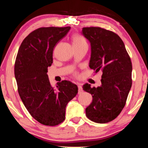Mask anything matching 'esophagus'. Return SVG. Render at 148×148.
<instances>
[{"mask_svg": "<svg viewBox=\"0 0 148 148\" xmlns=\"http://www.w3.org/2000/svg\"><path fill=\"white\" fill-rule=\"evenodd\" d=\"M82 92H83L82 87V86H81V85H79V86H78V94H82Z\"/></svg>", "mask_w": 148, "mask_h": 148, "instance_id": "obj_1", "label": "esophagus"}]
</instances>
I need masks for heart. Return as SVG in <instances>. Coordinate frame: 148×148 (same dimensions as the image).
I'll return each instance as SVG.
<instances>
[{"instance_id": "heart-1", "label": "heart", "mask_w": 148, "mask_h": 148, "mask_svg": "<svg viewBox=\"0 0 148 148\" xmlns=\"http://www.w3.org/2000/svg\"><path fill=\"white\" fill-rule=\"evenodd\" d=\"M72 40L73 46H78L86 43L85 38L83 36L79 35V34H74L72 37Z\"/></svg>"}]
</instances>
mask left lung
Here are the masks:
<instances>
[{
  "mask_svg": "<svg viewBox=\"0 0 148 148\" xmlns=\"http://www.w3.org/2000/svg\"><path fill=\"white\" fill-rule=\"evenodd\" d=\"M82 34L90 43L89 66L96 73L102 71L100 86H83L93 98L86 109V116L95 123H108L122 111L132 86L131 58L123 40L114 32L90 27L83 28Z\"/></svg>",
  "mask_w": 148,
  "mask_h": 148,
  "instance_id": "obj_1",
  "label": "left lung"
}]
</instances>
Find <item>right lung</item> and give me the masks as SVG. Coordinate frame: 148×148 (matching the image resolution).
Masks as SVG:
<instances>
[{"label": "right lung", "instance_id": "add662e5", "mask_svg": "<svg viewBox=\"0 0 148 148\" xmlns=\"http://www.w3.org/2000/svg\"><path fill=\"white\" fill-rule=\"evenodd\" d=\"M70 29L49 27L34 30L22 42L16 57L15 77L20 98L32 116L47 126L63 122L66 105L78 92L77 85L66 80L57 83L55 90L47 75L54 48Z\"/></svg>", "mask_w": 148, "mask_h": 148}]
</instances>
